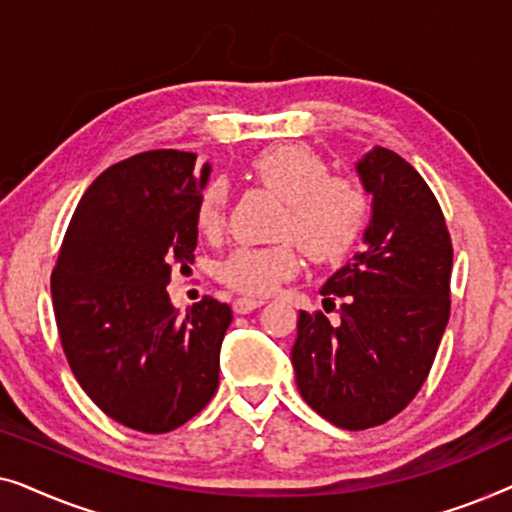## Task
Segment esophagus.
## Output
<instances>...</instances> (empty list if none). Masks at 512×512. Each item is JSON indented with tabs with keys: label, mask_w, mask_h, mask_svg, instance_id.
I'll return each mask as SVG.
<instances>
[{
	"label": "esophagus",
	"mask_w": 512,
	"mask_h": 512,
	"mask_svg": "<svg viewBox=\"0 0 512 512\" xmlns=\"http://www.w3.org/2000/svg\"><path fill=\"white\" fill-rule=\"evenodd\" d=\"M263 300H256V298H237L233 303V310L235 314H249L254 312L256 307H261Z\"/></svg>",
	"instance_id": "34e87169"
}]
</instances>
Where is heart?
<instances>
[{
  "mask_svg": "<svg viewBox=\"0 0 512 512\" xmlns=\"http://www.w3.org/2000/svg\"><path fill=\"white\" fill-rule=\"evenodd\" d=\"M251 174L284 200L277 235L293 237L317 263L347 256L363 233L368 216L366 193L347 177L328 174L326 160L300 144L268 149L251 160ZM228 191L212 181L200 193L195 226L216 235L226 216ZM300 268L298 247L291 240L272 247H240L219 263V279L244 296H265Z\"/></svg>",
  "mask_w": 512,
  "mask_h": 512,
  "instance_id": "b5f03b06",
  "label": "heart"
}]
</instances>
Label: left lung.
Listing matches in <instances>:
<instances>
[{"label":"left lung","instance_id":"left-lung-1","mask_svg":"<svg viewBox=\"0 0 512 512\" xmlns=\"http://www.w3.org/2000/svg\"><path fill=\"white\" fill-rule=\"evenodd\" d=\"M356 172L373 195L363 251L321 286L340 319L300 312L291 349L300 396L347 431L396 417L429 375L450 319L452 240L415 167L375 146Z\"/></svg>","mask_w":512,"mask_h":512}]
</instances>
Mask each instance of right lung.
I'll list each match as a JSON object with an SVG mask.
<instances>
[{
  "mask_svg": "<svg viewBox=\"0 0 512 512\" xmlns=\"http://www.w3.org/2000/svg\"><path fill=\"white\" fill-rule=\"evenodd\" d=\"M209 170L177 149L111 165L83 193L53 268L69 368L104 415L142 433L186 424L219 387L233 312L205 296L179 314L167 293L174 265L195 258Z\"/></svg>",
  "mask_w": 512,
  "mask_h": 512,
  "instance_id": "obj_1",
  "label": "right lung"
}]
</instances>
